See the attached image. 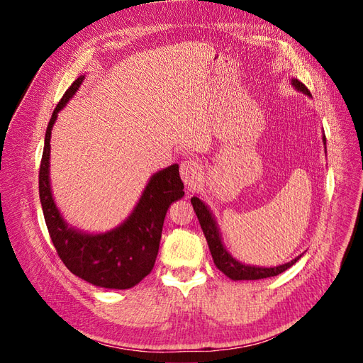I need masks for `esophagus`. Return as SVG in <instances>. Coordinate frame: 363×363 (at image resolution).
I'll return each mask as SVG.
<instances>
[{
    "label": "esophagus",
    "instance_id": "obj_1",
    "mask_svg": "<svg viewBox=\"0 0 363 363\" xmlns=\"http://www.w3.org/2000/svg\"><path fill=\"white\" fill-rule=\"evenodd\" d=\"M180 175L188 188H195L203 180V167L196 160H184L180 164Z\"/></svg>",
    "mask_w": 363,
    "mask_h": 363
}]
</instances>
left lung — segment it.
I'll return each instance as SVG.
<instances>
[{"label":"left lung","mask_w":363,"mask_h":363,"mask_svg":"<svg viewBox=\"0 0 363 363\" xmlns=\"http://www.w3.org/2000/svg\"><path fill=\"white\" fill-rule=\"evenodd\" d=\"M292 84L296 87V89L301 91L306 95H311V91L296 79H292ZM323 140L325 144V136H323ZM191 203L194 206V211L196 213V218H199L200 225L203 228V233L206 236L208 250H211V255L213 257V262L216 268L224 272L227 277H230L232 280H260V279H267V277H274L279 276L283 271H286L288 268H291L294 263L298 260L301 256L295 257L294 260L284 263V265L280 267H274V268H259V267H250V265H244V263L238 262L236 259H233L232 256L228 255V251L224 248L223 242H221V236H219L218 227L215 219L208 211L207 206L196 196H192Z\"/></svg>","instance_id":"left-lung-1"}]
</instances>
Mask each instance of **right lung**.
I'll return each instance as SVG.
<instances>
[{"mask_svg": "<svg viewBox=\"0 0 363 363\" xmlns=\"http://www.w3.org/2000/svg\"><path fill=\"white\" fill-rule=\"evenodd\" d=\"M79 77L62 96L47 127L39 169V196L50 238L59 257L72 274L95 286L108 289L133 288L151 272L159 252L162 227L168 207L182 199L183 182L179 164L155 174L133 213L124 224L104 235H86L68 227L54 204L50 188V139L57 113L79 89Z\"/></svg>", "mask_w": 363, "mask_h": 363, "instance_id": "obj_1", "label": "right lung"}]
</instances>
